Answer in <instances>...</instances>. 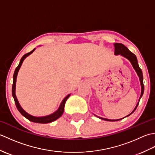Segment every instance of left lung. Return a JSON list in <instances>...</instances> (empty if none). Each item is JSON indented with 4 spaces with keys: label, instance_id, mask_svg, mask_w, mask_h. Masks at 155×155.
Wrapping results in <instances>:
<instances>
[{
    "label": "left lung",
    "instance_id": "8db88e82",
    "mask_svg": "<svg viewBox=\"0 0 155 155\" xmlns=\"http://www.w3.org/2000/svg\"><path fill=\"white\" fill-rule=\"evenodd\" d=\"M114 54L115 55H118V54H120L121 56H123V57H125L126 58H127L128 61L130 62L131 64L133 65V67L134 68V70L137 72V73L139 76V80H140V85H141V94H140V97L139 98V101L138 102L137 104L136 105L135 108H134V109L133 110V111L130 114H128V116H129L132 113H134V111L136 110V108L138 107V104L139 103V101L140 98L142 97L143 94L144 93V84H143V72H142V70L140 68L139 64H138V61H137V58L136 55L133 54V52H131L129 50H128V48L125 47V46L123 44L121 43H114ZM127 116V117H128ZM101 119H103L104 120H108V121H117V120H119L123 119V118H120V119H117V120H110V119H107V118H102V117H99Z\"/></svg>",
    "mask_w": 155,
    "mask_h": 155
}]
</instances>
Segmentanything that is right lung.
<instances>
[{"instance_id": "1", "label": "right lung", "mask_w": 155, "mask_h": 155, "mask_svg": "<svg viewBox=\"0 0 155 155\" xmlns=\"http://www.w3.org/2000/svg\"><path fill=\"white\" fill-rule=\"evenodd\" d=\"M35 50V48H34L33 50L32 51H31L30 52H28V53L25 54L23 57L21 58V61H20L19 62V64L18 65V67L16 68L15 72H14V74H13V84H12V97L14 98V100H15V103L16 104V107L17 108L18 110L20 112V113H21V114L22 116H24L25 118H27L28 120H29L30 121L33 122V123H43V124H46V123H52V122H53L54 120H56L59 117H61L62 116V113H63L64 112V104L66 101L68 99V98L70 97V94H68L67 97H66L61 102V103L60 104V107L58 108V110L54 112L51 114H49L47 115V116H45V117H34V116H32V115L29 114L28 113H27V112L25 111L24 110L22 109V108L21 107V105H20L18 101L17 100V98L16 97V94H15V87H16V77H17V74H18V72L19 71L20 68H21V65L22 64V62L24 61L25 59L26 58V57H28V55H30L31 54H32V52H34V51Z\"/></svg>"}]
</instances>
